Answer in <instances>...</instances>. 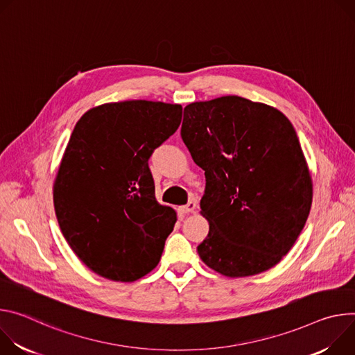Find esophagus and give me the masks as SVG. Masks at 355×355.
<instances>
[{
	"label": "esophagus",
	"mask_w": 355,
	"mask_h": 355,
	"mask_svg": "<svg viewBox=\"0 0 355 355\" xmlns=\"http://www.w3.org/2000/svg\"><path fill=\"white\" fill-rule=\"evenodd\" d=\"M194 210H196V202H193V200H190L187 205H184V206H180V207L178 209V211H179L180 214L193 213Z\"/></svg>",
	"instance_id": "1"
}]
</instances>
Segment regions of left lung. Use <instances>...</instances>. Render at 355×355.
I'll return each mask as SVG.
<instances>
[{
    "instance_id": "left-lung-1",
    "label": "left lung",
    "mask_w": 355,
    "mask_h": 355,
    "mask_svg": "<svg viewBox=\"0 0 355 355\" xmlns=\"http://www.w3.org/2000/svg\"><path fill=\"white\" fill-rule=\"evenodd\" d=\"M180 135L206 176L202 261L230 278L277 265L302 232L313 196L291 121L266 104L225 96L186 105Z\"/></svg>"
}]
</instances>
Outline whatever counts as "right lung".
I'll use <instances>...</instances> for the list:
<instances>
[{"label": "right lung", "mask_w": 355, "mask_h": 355, "mask_svg": "<svg viewBox=\"0 0 355 355\" xmlns=\"http://www.w3.org/2000/svg\"><path fill=\"white\" fill-rule=\"evenodd\" d=\"M180 121L182 105L146 100L103 104L77 121L55 211L73 252L100 277L132 282L159 262L176 213L156 202L148 161Z\"/></svg>", "instance_id": "right-lung-1"}]
</instances>
